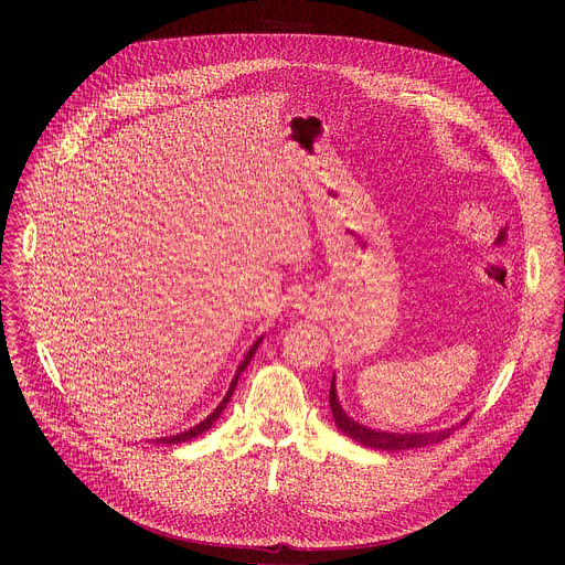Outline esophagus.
Instances as JSON below:
<instances>
[{"instance_id":"obj_1","label":"esophagus","mask_w":565,"mask_h":565,"mask_svg":"<svg viewBox=\"0 0 565 565\" xmlns=\"http://www.w3.org/2000/svg\"><path fill=\"white\" fill-rule=\"evenodd\" d=\"M301 310H303V306H301Z\"/></svg>"}]
</instances>
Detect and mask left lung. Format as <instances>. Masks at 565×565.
Returning a JSON list of instances; mask_svg holds the SVG:
<instances>
[{
	"mask_svg": "<svg viewBox=\"0 0 565 565\" xmlns=\"http://www.w3.org/2000/svg\"><path fill=\"white\" fill-rule=\"evenodd\" d=\"M329 402H331L333 420H335V425H338L340 431H344L347 436H351L355 443H360V445H364V447H373V449H382V451L420 449V447H425V445L443 443V440L449 438L451 431H454V427H447V429L429 431V434H388V431H375V429H371V427H364V425L355 423L353 418H349L347 412L340 407L338 391H335V375H333V380H331Z\"/></svg>",
	"mask_w": 565,
	"mask_h": 565,
	"instance_id": "left-lung-1",
	"label": "left lung"
}]
</instances>
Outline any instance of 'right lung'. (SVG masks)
Listing matches in <instances>:
<instances>
[{
	"label": "right lung",
	"instance_id": "1",
	"mask_svg": "<svg viewBox=\"0 0 565 565\" xmlns=\"http://www.w3.org/2000/svg\"><path fill=\"white\" fill-rule=\"evenodd\" d=\"M262 340L264 338H259L255 344H253V349L246 353V358H244V362L238 364V369H236V375H234V380L230 382V388H227V393L223 395V399H221V405L203 420V423H199L196 427H192V429H188V431H183V434H177V436H166V438H158L156 443H163V445H179V443H188V440H192V438H196V436H201L203 431H207L214 423H216V418L223 414V409H225V405L230 402V397H232V393H234V386H236V380H238V375L246 371V366L250 364V360H253V355H255V351L259 349V344H262Z\"/></svg>",
	"mask_w": 565,
	"mask_h": 565
}]
</instances>
